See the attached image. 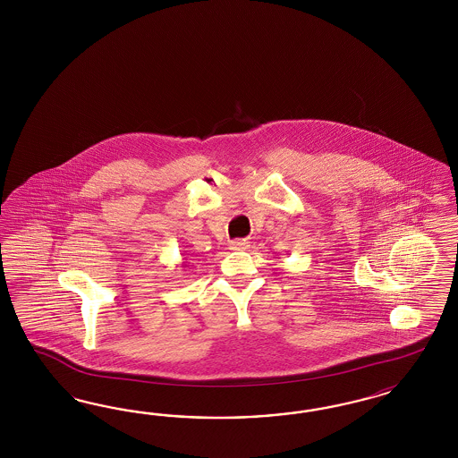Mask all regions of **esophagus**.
<instances>
[{"label":"esophagus","instance_id":"1","mask_svg":"<svg viewBox=\"0 0 458 458\" xmlns=\"http://www.w3.org/2000/svg\"><path fill=\"white\" fill-rule=\"evenodd\" d=\"M232 249L247 250L249 249V242L247 240H235V242H232Z\"/></svg>","mask_w":458,"mask_h":458}]
</instances>
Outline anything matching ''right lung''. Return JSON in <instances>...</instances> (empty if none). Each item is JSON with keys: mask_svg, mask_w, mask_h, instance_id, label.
Returning a JSON list of instances; mask_svg holds the SVG:
<instances>
[{"mask_svg": "<svg viewBox=\"0 0 458 458\" xmlns=\"http://www.w3.org/2000/svg\"><path fill=\"white\" fill-rule=\"evenodd\" d=\"M181 267H186V264H184V262H182V265H181Z\"/></svg>", "mask_w": 458, "mask_h": 458, "instance_id": "1", "label": "right lung"}]
</instances>
